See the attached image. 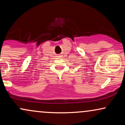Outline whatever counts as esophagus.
<instances>
[{
    "label": "esophagus",
    "instance_id": "1",
    "mask_svg": "<svg viewBox=\"0 0 125 125\" xmlns=\"http://www.w3.org/2000/svg\"><path fill=\"white\" fill-rule=\"evenodd\" d=\"M61 54H58V57H61Z\"/></svg>",
    "mask_w": 125,
    "mask_h": 125
}]
</instances>
